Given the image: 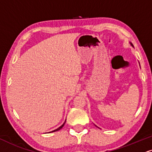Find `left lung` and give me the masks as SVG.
Returning a JSON list of instances; mask_svg holds the SVG:
<instances>
[{"instance_id": "left-lung-1", "label": "left lung", "mask_w": 152, "mask_h": 152, "mask_svg": "<svg viewBox=\"0 0 152 152\" xmlns=\"http://www.w3.org/2000/svg\"><path fill=\"white\" fill-rule=\"evenodd\" d=\"M130 45H131V46H132V47H134V46H133V45H132V43H130ZM95 126H96V125H95ZM96 127H97V126H96Z\"/></svg>"}]
</instances>
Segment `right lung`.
Masks as SVG:
<instances>
[{"mask_svg": "<svg viewBox=\"0 0 152 152\" xmlns=\"http://www.w3.org/2000/svg\"><path fill=\"white\" fill-rule=\"evenodd\" d=\"M65 121L64 122V123H63V125H61V126H60L59 127V128H58L57 129H56V130H53V131H51V132H56V131H58V130H61V129L62 128H63V126H64V125H65Z\"/></svg>", "mask_w": 152, "mask_h": 152, "instance_id": "add662e5", "label": "right lung"}]
</instances>
